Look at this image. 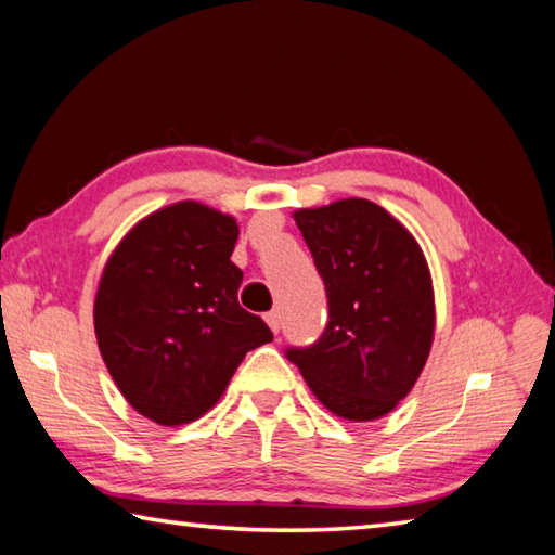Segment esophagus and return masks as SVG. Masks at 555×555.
Listing matches in <instances>:
<instances>
[{
	"label": "esophagus",
	"mask_w": 555,
	"mask_h": 555,
	"mask_svg": "<svg viewBox=\"0 0 555 555\" xmlns=\"http://www.w3.org/2000/svg\"><path fill=\"white\" fill-rule=\"evenodd\" d=\"M266 322H268L272 334L280 332V314H278V312H268V314H266Z\"/></svg>",
	"instance_id": "esophagus-1"
}]
</instances>
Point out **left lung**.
<instances>
[{
    "label": "left lung",
    "mask_w": 555,
    "mask_h": 555,
    "mask_svg": "<svg viewBox=\"0 0 555 555\" xmlns=\"http://www.w3.org/2000/svg\"><path fill=\"white\" fill-rule=\"evenodd\" d=\"M328 299L322 338L287 348L328 412L373 422L400 404L434 341L431 272L420 243L390 211L351 197L297 209Z\"/></svg>",
    "instance_id": "obj_1"
}]
</instances>
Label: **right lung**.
<instances>
[{"instance_id": "add662e5", "label": "right lung", "mask_w": 555, "mask_h": 555, "mask_svg": "<svg viewBox=\"0 0 555 555\" xmlns=\"http://www.w3.org/2000/svg\"><path fill=\"white\" fill-rule=\"evenodd\" d=\"M236 238V219L184 199L141 219L106 260L96 346L126 402L155 424L199 420L243 356L272 341L268 324L238 305Z\"/></svg>"}]
</instances>
